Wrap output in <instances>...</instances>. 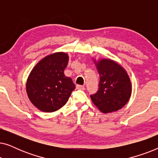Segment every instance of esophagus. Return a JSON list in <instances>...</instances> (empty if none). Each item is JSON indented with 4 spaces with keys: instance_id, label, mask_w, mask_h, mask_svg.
<instances>
[{
    "instance_id": "esophagus-1",
    "label": "esophagus",
    "mask_w": 158,
    "mask_h": 158,
    "mask_svg": "<svg viewBox=\"0 0 158 158\" xmlns=\"http://www.w3.org/2000/svg\"><path fill=\"white\" fill-rule=\"evenodd\" d=\"M76 88H77V89H80V90H84V89H85V86L81 85H77Z\"/></svg>"
}]
</instances>
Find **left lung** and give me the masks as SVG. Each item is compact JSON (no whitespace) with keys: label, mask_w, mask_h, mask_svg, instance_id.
Segmentation results:
<instances>
[{"label":"left lung","mask_w":158,"mask_h":158,"mask_svg":"<svg viewBox=\"0 0 158 158\" xmlns=\"http://www.w3.org/2000/svg\"><path fill=\"white\" fill-rule=\"evenodd\" d=\"M100 75L99 88L90 98L94 105L104 114L122 109L131 95V83L123 67L111 59L93 58Z\"/></svg>","instance_id":"left-lung-1"}]
</instances>
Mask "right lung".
Returning a JSON list of instances; mask_svg holds the SVG:
<instances>
[{
    "mask_svg": "<svg viewBox=\"0 0 158 158\" xmlns=\"http://www.w3.org/2000/svg\"><path fill=\"white\" fill-rule=\"evenodd\" d=\"M68 61V55L63 52L50 54L40 60L30 73L26 83L27 94L40 111H57L75 90L72 79L64 74Z\"/></svg>",
    "mask_w": 158,
    "mask_h": 158,
    "instance_id": "1",
    "label": "right lung"
}]
</instances>
